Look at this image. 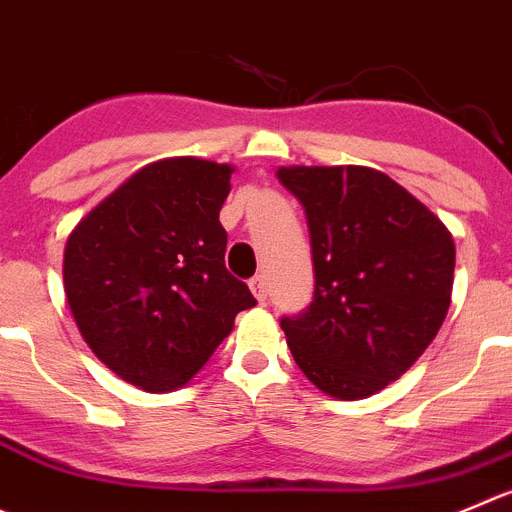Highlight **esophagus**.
I'll return each instance as SVG.
<instances>
[{"label": "esophagus", "instance_id": "obj_1", "mask_svg": "<svg viewBox=\"0 0 512 512\" xmlns=\"http://www.w3.org/2000/svg\"><path fill=\"white\" fill-rule=\"evenodd\" d=\"M248 286H251L256 299L266 301V296H269V281H266V276H253V279L248 281Z\"/></svg>", "mask_w": 512, "mask_h": 512}]
</instances>
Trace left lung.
<instances>
[{
    "mask_svg": "<svg viewBox=\"0 0 512 512\" xmlns=\"http://www.w3.org/2000/svg\"><path fill=\"white\" fill-rule=\"evenodd\" d=\"M306 213L314 299L281 316L294 362L339 399L399 379L450 309L455 243L445 223L389 175L359 165L279 168Z\"/></svg>",
    "mask_w": 512,
    "mask_h": 512,
    "instance_id": "8db88e82",
    "label": "left lung"
}]
</instances>
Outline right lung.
Here are the masks:
<instances>
[{
	"label": "right lung",
	"instance_id": "obj_1",
	"mask_svg": "<svg viewBox=\"0 0 512 512\" xmlns=\"http://www.w3.org/2000/svg\"><path fill=\"white\" fill-rule=\"evenodd\" d=\"M231 165H145L92 208L65 246V294L102 364L145 392L178 389L256 304L226 269L218 221Z\"/></svg>",
	"mask_w": 512,
	"mask_h": 512
}]
</instances>
